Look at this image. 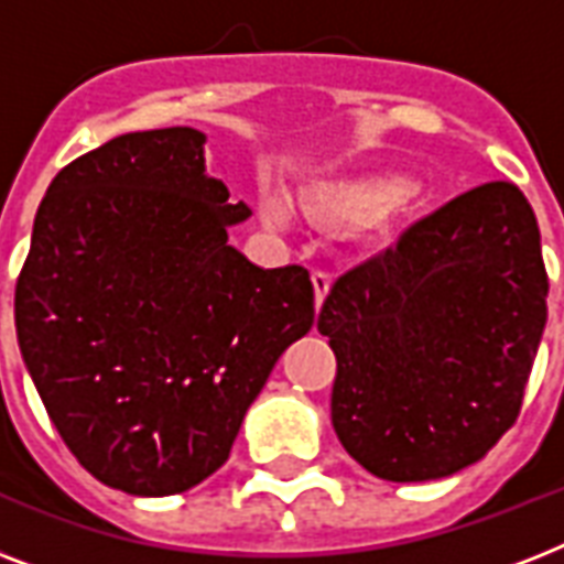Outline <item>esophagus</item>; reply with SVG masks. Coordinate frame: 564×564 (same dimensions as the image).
Segmentation results:
<instances>
[{
	"instance_id": "1",
	"label": "esophagus",
	"mask_w": 564,
	"mask_h": 564,
	"mask_svg": "<svg viewBox=\"0 0 564 564\" xmlns=\"http://www.w3.org/2000/svg\"><path fill=\"white\" fill-rule=\"evenodd\" d=\"M313 290H316V304L322 307V304H325L327 290H330V274L316 269V272H313Z\"/></svg>"
}]
</instances>
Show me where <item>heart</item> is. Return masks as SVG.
<instances>
[{"label":"heart","mask_w":564,"mask_h":564,"mask_svg":"<svg viewBox=\"0 0 564 564\" xmlns=\"http://www.w3.org/2000/svg\"><path fill=\"white\" fill-rule=\"evenodd\" d=\"M403 193V184L398 178H360V181H339L330 187L318 189V193L307 195V207H322V210L343 213V216H371V213L383 210L386 204H392L398 195ZM412 193H403V198H410ZM274 221L286 219L281 202H274L269 207Z\"/></svg>","instance_id":"heart-1"}]
</instances>
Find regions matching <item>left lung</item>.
Here are the masks:
<instances>
[{"label": "left lung", "mask_w": 564, "mask_h": 564, "mask_svg": "<svg viewBox=\"0 0 564 564\" xmlns=\"http://www.w3.org/2000/svg\"><path fill=\"white\" fill-rule=\"evenodd\" d=\"M547 322L539 221L512 184L459 195L343 274L318 330L330 421L380 480H442L512 427Z\"/></svg>", "instance_id": "obj_1"}]
</instances>
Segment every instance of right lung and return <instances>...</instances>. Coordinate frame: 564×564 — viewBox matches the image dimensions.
Listing matches in <instances>:
<instances>
[{
	"label": "right lung",
	"instance_id": "obj_1",
	"mask_svg": "<svg viewBox=\"0 0 564 564\" xmlns=\"http://www.w3.org/2000/svg\"><path fill=\"white\" fill-rule=\"evenodd\" d=\"M207 137H113L48 184L17 281V343L48 419L110 489L166 498L225 465L274 362L316 318L307 269L228 242L251 216Z\"/></svg>",
	"mask_w": 564,
	"mask_h": 564
}]
</instances>
